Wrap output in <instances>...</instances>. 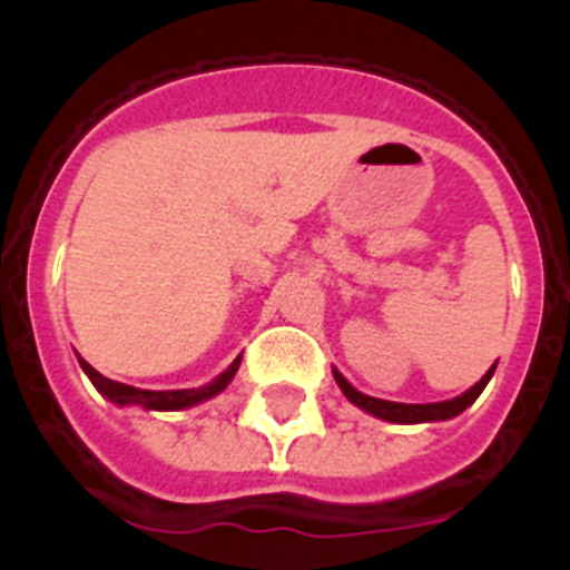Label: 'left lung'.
<instances>
[{
  "label": "left lung",
  "mask_w": 570,
  "mask_h": 570,
  "mask_svg": "<svg viewBox=\"0 0 570 570\" xmlns=\"http://www.w3.org/2000/svg\"><path fill=\"white\" fill-rule=\"evenodd\" d=\"M493 371H497V365L488 367V374L482 376L480 382L473 387H468L465 394L462 396H454V400H445V402H428V405H405V402H387V400H376V396H367V394H360L351 382L345 380V376L340 374V371H334V380L336 385L342 387V394L347 396V400L354 402L356 407H362V411H367L371 416H376V420H385V422H400V425H416V422H442V420H451V416L462 414L468 405H473V400L485 391L488 380L493 376Z\"/></svg>",
  "instance_id": "1"
}]
</instances>
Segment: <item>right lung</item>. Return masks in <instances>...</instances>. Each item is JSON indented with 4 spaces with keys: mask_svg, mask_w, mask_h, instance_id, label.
<instances>
[{
    "mask_svg": "<svg viewBox=\"0 0 570 570\" xmlns=\"http://www.w3.org/2000/svg\"><path fill=\"white\" fill-rule=\"evenodd\" d=\"M239 362L242 356H236L228 365V371H223L214 382H208V385L203 387H185V391H142V387L122 385V382L108 380V376L99 374L97 367H90L88 362L79 356V365H82V371L88 374V380L97 385L99 394L108 396L116 405H139L145 407V411H183V407L199 405V402L210 400V396L223 394L225 387H228V382L236 376V371H239Z\"/></svg>",
    "mask_w": 570,
    "mask_h": 570,
    "instance_id": "1",
    "label": "right lung"
}]
</instances>
